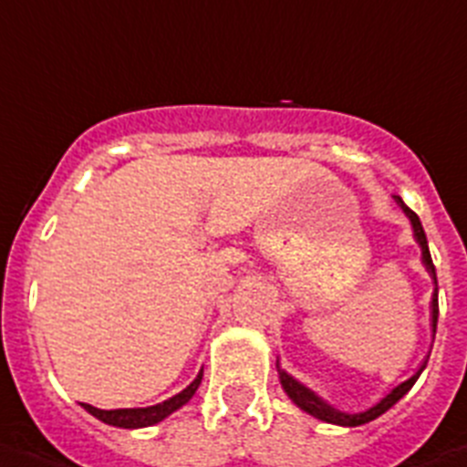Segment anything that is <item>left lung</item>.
Here are the masks:
<instances>
[{
	"mask_svg": "<svg viewBox=\"0 0 467 467\" xmlns=\"http://www.w3.org/2000/svg\"><path fill=\"white\" fill-rule=\"evenodd\" d=\"M396 201L400 203V208L405 211V215L410 217V222H412V229H414V238H417V243L421 245V256H423V264H426V268H429V273L433 275V282H435V294H433V303H431V319H433V333H435V327H438V277H435V266H433V259H431V252H429V241H426V234H423V226L421 222H419L417 213L410 211L408 205L403 203V199L400 196H396ZM426 368V361H423V366L419 368L417 375H412V378L408 379V382L399 384V387L393 389L391 393H389L387 399L379 400L375 408L366 410V412L361 414H345V412H337V410H333L331 405L324 403L319 396H315V393L310 391V389H306L303 384H298L296 379L292 378V375H286L285 370H277L280 373V382H282V389L286 391V396L294 400V403L298 405L301 410H306L307 414H312V417L322 419V421H328V423H337V426H361V423H368L373 421V419H378L379 414L387 412L389 408H393V405L399 403L400 399H403L405 393L412 389V384L417 382V378L421 375V370Z\"/></svg>",
	"mask_w": 467,
	"mask_h": 467,
	"instance_id": "left-lung-1",
	"label": "left lung"
}]
</instances>
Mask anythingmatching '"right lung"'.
<instances>
[{
	"instance_id": "1",
	"label": "right lung",
	"mask_w": 467,
	"mask_h": 467,
	"mask_svg": "<svg viewBox=\"0 0 467 467\" xmlns=\"http://www.w3.org/2000/svg\"><path fill=\"white\" fill-rule=\"evenodd\" d=\"M201 378H203V370L196 375L194 382L187 389H182L178 396L164 400L160 405H152V408H134V410H97L88 403H80L89 414H94L97 419H101L104 423H110V426H119V429H143V426H152V423L161 421L164 417H169L171 412H175L178 408L187 403V400L194 396V391L199 389Z\"/></svg>"
}]
</instances>
